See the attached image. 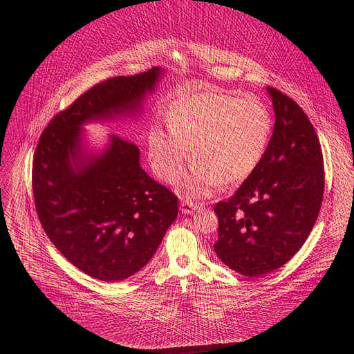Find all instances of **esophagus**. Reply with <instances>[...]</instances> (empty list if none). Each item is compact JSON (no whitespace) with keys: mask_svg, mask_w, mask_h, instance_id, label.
Returning a JSON list of instances; mask_svg holds the SVG:
<instances>
[{"mask_svg":"<svg viewBox=\"0 0 354 354\" xmlns=\"http://www.w3.org/2000/svg\"><path fill=\"white\" fill-rule=\"evenodd\" d=\"M201 209V206L200 205H194V203H192V201H183V203H180V212H182V214H192L193 212H197V210H200Z\"/></svg>","mask_w":354,"mask_h":354,"instance_id":"34e87169","label":"esophagus"}]
</instances>
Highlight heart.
<instances>
[{
    "label": "heart",
    "mask_w": 354,
    "mask_h": 354,
    "mask_svg": "<svg viewBox=\"0 0 354 354\" xmlns=\"http://www.w3.org/2000/svg\"><path fill=\"white\" fill-rule=\"evenodd\" d=\"M169 131L148 133V158L154 172L175 183L193 157L197 164L183 186L193 198L212 196L223 183H239L262 162L272 134V116L255 97L223 91L182 96L168 111Z\"/></svg>",
    "instance_id": "b5f03b06"
}]
</instances>
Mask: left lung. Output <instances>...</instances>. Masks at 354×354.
Returning <instances> with one entry per match:
<instances>
[{"label": "left lung", "instance_id": "8db88e82", "mask_svg": "<svg viewBox=\"0 0 354 354\" xmlns=\"http://www.w3.org/2000/svg\"><path fill=\"white\" fill-rule=\"evenodd\" d=\"M274 127L266 154L227 201H218L220 261L257 277L287 263L307 241L318 218L325 175L313 123L291 97L266 86Z\"/></svg>", "mask_w": 354, "mask_h": 354}]
</instances>
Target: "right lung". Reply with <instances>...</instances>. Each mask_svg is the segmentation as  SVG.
<instances>
[{
  "label": "right lung",
  "instance_id": "obj_1",
  "mask_svg": "<svg viewBox=\"0 0 354 354\" xmlns=\"http://www.w3.org/2000/svg\"><path fill=\"white\" fill-rule=\"evenodd\" d=\"M165 68L100 82L56 115L35 151L37 217L60 254L85 274L120 281L154 257L178 217V198L148 176L140 149L118 136L91 148L85 124L141 116Z\"/></svg>",
  "mask_w": 354,
  "mask_h": 354
}]
</instances>
